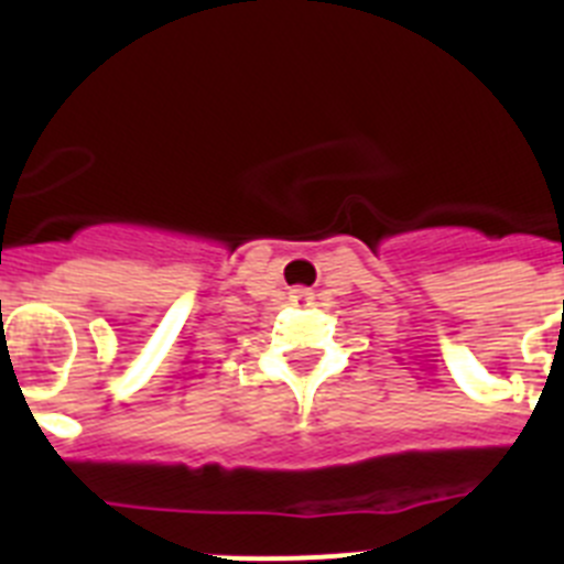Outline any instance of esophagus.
<instances>
[{
  "label": "esophagus",
  "instance_id": "obj_1",
  "mask_svg": "<svg viewBox=\"0 0 564 564\" xmlns=\"http://www.w3.org/2000/svg\"><path fill=\"white\" fill-rule=\"evenodd\" d=\"M289 297H292V303L294 306H308V303H312V289H292V294H289Z\"/></svg>",
  "mask_w": 564,
  "mask_h": 564
}]
</instances>
